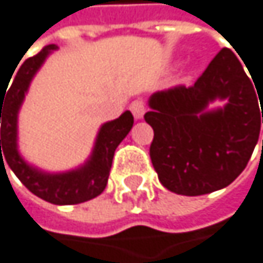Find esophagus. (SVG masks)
Instances as JSON below:
<instances>
[{
    "mask_svg": "<svg viewBox=\"0 0 263 263\" xmlns=\"http://www.w3.org/2000/svg\"><path fill=\"white\" fill-rule=\"evenodd\" d=\"M129 109H130V112H133L134 118H137V120L143 118L145 110H146L145 103H143L142 100H136V101H133V103H130V106H129Z\"/></svg>",
    "mask_w": 263,
    "mask_h": 263,
    "instance_id": "esophagus-1",
    "label": "esophagus"
}]
</instances>
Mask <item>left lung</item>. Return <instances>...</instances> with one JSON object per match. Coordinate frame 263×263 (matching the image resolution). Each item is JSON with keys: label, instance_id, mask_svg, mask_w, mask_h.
<instances>
[{"label": "left lung", "instance_id": "1", "mask_svg": "<svg viewBox=\"0 0 263 263\" xmlns=\"http://www.w3.org/2000/svg\"><path fill=\"white\" fill-rule=\"evenodd\" d=\"M251 79L237 55L223 48L192 87L153 93L145 114L154 130L149 156L165 189L205 195L228 187L245 170L259 140L263 101V87L254 89ZM215 99L227 104L209 111Z\"/></svg>", "mask_w": 263, "mask_h": 263}]
</instances>
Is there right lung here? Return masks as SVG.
<instances>
[{
    "label": "right lung",
    "mask_w": 263,
    "mask_h": 263,
    "mask_svg": "<svg viewBox=\"0 0 263 263\" xmlns=\"http://www.w3.org/2000/svg\"><path fill=\"white\" fill-rule=\"evenodd\" d=\"M54 49H58V46L48 45L39 54L26 59L18 68L6 98L1 100L0 95V165L3 166L4 162H7L15 176L35 196L51 204L68 205L88 201L103 193L107 185L114 153L129 134L134 124V117L126 110L117 120L104 123L97 136L91 156L76 170L67 173H46L29 165L18 153V110L23 104L32 78Z\"/></svg>",
    "instance_id": "obj_1"
}]
</instances>
